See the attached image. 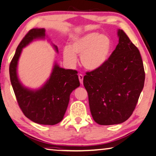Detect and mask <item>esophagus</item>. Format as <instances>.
<instances>
[{
	"mask_svg": "<svg viewBox=\"0 0 156 156\" xmlns=\"http://www.w3.org/2000/svg\"><path fill=\"white\" fill-rule=\"evenodd\" d=\"M78 78H79V80H80V84H83V76L82 75V74H79Z\"/></svg>",
	"mask_w": 156,
	"mask_h": 156,
	"instance_id": "esophagus-1",
	"label": "esophagus"
}]
</instances>
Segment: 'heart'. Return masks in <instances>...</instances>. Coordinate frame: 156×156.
Masks as SVG:
<instances>
[{"label": "heart", "mask_w": 156, "mask_h": 156, "mask_svg": "<svg viewBox=\"0 0 156 156\" xmlns=\"http://www.w3.org/2000/svg\"><path fill=\"white\" fill-rule=\"evenodd\" d=\"M111 50V41L106 35L91 32L74 38L69 47L63 49V57L70 66H74L77 56L85 69L94 71L99 69L108 58Z\"/></svg>", "instance_id": "heart-1"}]
</instances>
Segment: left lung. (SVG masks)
<instances>
[{"label": "left lung", "instance_id": "obj_1", "mask_svg": "<svg viewBox=\"0 0 156 156\" xmlns=\"http://www.w3.org/2000/svg\"><path fill=\"white\" fill-rule=\"evenodd\" d=\"M117 35L119 43L106 62L87 72L83 78L92 117L100 125L126 121L144 85V68L139 49L122 30H118Z\"/></svg>", "mask_w": 156, "mask_h": 156}]
</instances>
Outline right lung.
Wrapping results in <instances>:
<instances>
[{
  "instance_id": "right-lung-1",
  "label": "right lung",
  "mask_w": 156,
  "mask_h": 156,
  "mask_svg": "<svg viewBox=\"0 0 156 156\" xmlns=\"http://www.w3.org/2000/svg\"><path fill=\"white\" fill-rule=\"evenodd\" d=\"M45 29H32L17 47L9 67L15 97L25 117L37 124L54 125L63 119L69 105L70 95L80 86L78 72L61 68L55 62L49 78L40 88L31 90L24 86L17 76V63L23 48L35 39H45ZM56 51L58 47L52 44Z\"/></svg>"
}]
</instances>
